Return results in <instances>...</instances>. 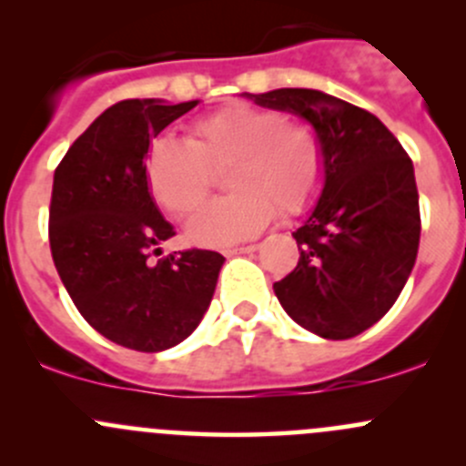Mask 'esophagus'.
I'll use <instances>...</instances> for the list:
<instances>
[{
  "instance_id": "1",
  "label": "esophagus",
  "mask_w": 466,
  "mask_h": 466,
  "mask_svg": "<svg viewBox=\"0 0 466 466\" xmlns=\"http://www.w3.org/2000/svg\"><path fill=\"white\" fill-rule=\"evenodd\" d=\"M257 248L259 246H255V243H252V246H241V248H229V250H225V255L228 257H234V255H250V252H255Z\"/></svg>"
}]
</instances>
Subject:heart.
Returning a JSON list of instances; mask_svg holds the SVG:
<instances>
[{"mask_svg": "<svg viewBox=\"0 0 466 466\" xmlns=\"http://www.w3.org/2000/svg\"><path fill=\"white\" fill-rule=\"evenodd\" d=\"M225 173L228 198L203 207L187 223V238L223 248L257 237L279 209L298 216L313 205L324 180L316 133L290 124L284 112L232 106L196 121L187 142L157 139L146 153L150 194L168 214L189 216Z\"/></svg>", "mask_w": 466, "mask_h": 466, "instance_id": "b5f03b06", "label": "heart"}]
</instances>
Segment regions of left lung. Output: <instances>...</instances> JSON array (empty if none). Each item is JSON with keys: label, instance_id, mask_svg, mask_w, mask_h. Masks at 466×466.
Listing matches in <instances>:
<instances>
[{"label": "left lung", "instance_id": "8db88e82", "mask_svg": "<svg viewBox=\"0 0 466 466\" xmlns=\"http://www.w3.org/2000/svg\"><path fill=\"white\" fill-rule=\"evenodd\" d=\"M243 96L302 116L324 153L320 198L293 232L299 261L272 284L277 299L316 336H359L397 302L420 250L410 157L372 112L320 89L281 87Z\"/></svg>", "mask_w": 466, "mask_h": 466}]
</instances>
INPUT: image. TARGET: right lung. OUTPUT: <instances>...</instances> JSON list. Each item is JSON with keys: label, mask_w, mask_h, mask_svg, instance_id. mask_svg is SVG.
<instances>
[{"label": "right lung", "mask_w": 466, "mask_h": 466, "mask_svg": "<svg viewBox=\"0 0 466 466\" xmlns=\"http://www.w3.org/2000/svg\"><path fill=\"white\" fill-rule=\"evenodd\" d=\"M198 103H115L69 146L54 173L56 270L81 316L107 340L135 351L155 354L189 338L225 263L211 250L148 261L176 232L146 185V153L153 137Z\"/></svg>", "instance_id": "obj_1"}]
</instances>
